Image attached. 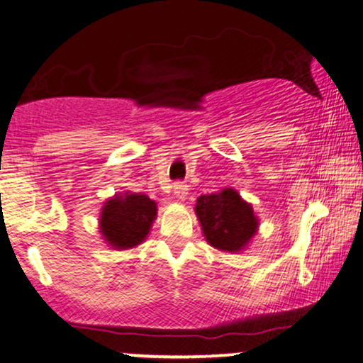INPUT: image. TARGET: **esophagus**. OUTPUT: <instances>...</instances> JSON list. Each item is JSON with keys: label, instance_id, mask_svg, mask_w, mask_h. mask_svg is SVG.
<instances>
[{"label": "esophagus", "instance_id": "esophagus-1", "mask_svg": "<svg viewBox=\"0 0 363 363\" xmlns=\"http://www.w3.org/2000/svg\"><path fill=\"white\" fill-rule=\"evenodd\" d=\"M187 194H189V192H187L186 184H182V182H177V184L174 186V196H176L179 201H186Z\"/></svg>", "mask_w": 363, "mask_h": 363}]
</instances>
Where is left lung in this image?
I'll use <instances>...</instances> for the list:
<instances>
[{
    "label": "left lung",
    "instance_id": "left-lung-1",
    "mask_svg": "<svg viewBox=\"0 0 363 363\" xmlns=\"http://www.w3.org/2000/svg\"><path fill=\"white\" fill-rule=\"evenodd\" d=\"M194 211L206 241L224 253L245 251L258 233L259 219L253 206L231 187L199 196Z\"/></svg>",
    "mask_w": 363,
    "mask_h": 363
}]
</instances>
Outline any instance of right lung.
Segmentation results:
<instances>
[{"label":"right lung","mask_w":363,"mask_h":363,"mask_svg":"<svg viewBox=\"0 0 363 363\" xmlns=\"http://www.w3.org/2000/svg\"><path fill=\"white\" fill-rule=\"evenodd\" d=\"M157 218V203L140 192L125 191L102 206L99 229L112 250H132L145 241Z\"/></svg>","instance_id":"add662e5"}]
</instances>
